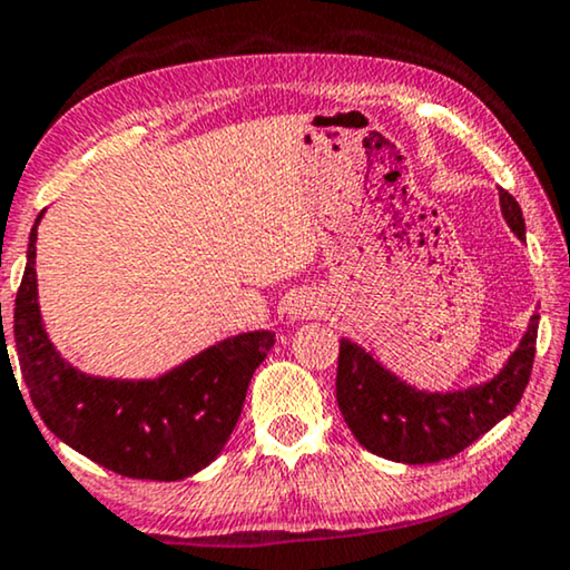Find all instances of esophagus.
<instances>
[{"label": "esophagus", "mask_w": 570, "mask_h": 570, "mask_svg": "<svg viewBox=\"0 0 570 570\" xmlns=\"http://www.w3.org/2000/svg\"><path fill=\"white\" fill-rule=\"evenodd\" d=\"M324 311V303L318 298L316 293H308L303 291L298 295H293L291 301V308H287V314H291L293 322H308V318L318 316Z\"/></svg>", "instance_id": "esophagus-1"}]
</instances>
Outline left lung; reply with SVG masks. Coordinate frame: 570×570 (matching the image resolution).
Returning <instances> with one entry per match:
<instances>
[{"instance_id":"left-lung-1","label":"left lung","mask_w":570,"mask_h":570,"mask_svg":"<svg viewBox=\"0 0 570 570\" xmlns=\"http://www.w3.org/2000/svg\"><path fill=\"white\" fill-rule=\"evenodd\" d=\"M501 215L521 244L527 240L519 202L498 189ZM540 314H532L524 337L495 376L449 392L410 384L386 368L371 350L340 340L337 404L363 449L402 464H433L464 451L490 428L509 417L524 394L534 363Z\"/></svg>"}]
</instances>
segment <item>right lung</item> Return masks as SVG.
Wrapping results in <instances>:
<instances>
[{
    "label": "right lung",
    "instance_id": "add662e5",
    "mask_svg": "<svg viewBox=\"0 0 570 570\" xmlns=\"http://www.w3.org/2000/svg\"><path fill=\"white\" fill-rule=\"evenodd\" d=\"M43 213L30 228L12 330L38 415L59 441L124 478L174 482L205 470L228 443L275 334H233L153 379L80 371L53 347L38 306L36 240ZM2 342L7 355L4 332Z\"/></svg>",
    "mask_w": 570,
    "mask_h": 570
}]
</instances>
